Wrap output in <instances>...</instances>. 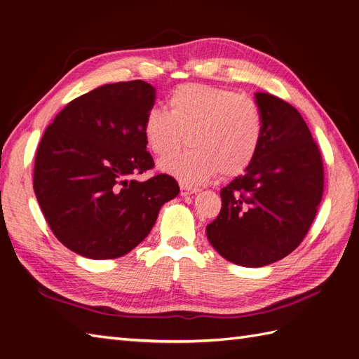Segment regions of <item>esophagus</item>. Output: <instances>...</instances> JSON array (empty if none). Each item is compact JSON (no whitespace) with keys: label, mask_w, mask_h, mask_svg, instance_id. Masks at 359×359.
Returning <instances> with one entry per match:
<instances>
[{"label":"esophagus","mask_w":359,"mask_h":359,"mask_svg":"<svg viewBox=\"0 0 359 359\" xmlns=\"http://www.w3.org/2000/svg\"><path fill=\"white\" fill-rule=\"evenodd\" d=\"M180 190H181L182 196H189V194H194V193L199 191L198 187H190L189 184H184V182L180 186Z\"/></svg>","instance_id":"obj_1"}]
</instances>
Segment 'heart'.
<instances>
[{"mask_svg":"<svg viewBox=\"0 0 359 359\" xmlns=\"http://www.w3.org/2000/svg\"><path fill=\"white\" fill-rule=\"evenodd\" d=\"M149 149L166 157L184 144L190 148L160 161V169L184 184H201L220 173L236 177L252 165L264 137L257 103L232 90L182 83L168 95V112L153 107L144 119Z\"/></svg>","mask_w":359,"mask_h":359,"instance_id":"1","label":"heart"}]
</instances>
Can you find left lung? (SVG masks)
<instances>
[{
  "label": "left lung",
  "instance_id": "obj_1",
  "mask_svg": "<svg viewBox=\"0 0 359 359\" xmlns=\"http://www.w3.org/2000/svg\"><path fill=\"white\" fill-rule=\"evenodd\" d=\"M264 137L244 175L222 189V210L206 226L211 245L241 266H265L306 238L323 194V163L301 114L266 93L256 94Z\"/></svg>",
  "mask_w": 359,
  "mask_h": 359
}]
</instances>
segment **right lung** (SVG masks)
<instances>
[{"label":"right lung","instance_id":"obj_1","mask_svg":"<svg viewBox=\"0 0 359 359\" xmlns=\"http://www.w3.org/2000/svg\"><path fill=\"white\" fill-rule=\"evenodd\" d=\"M156 90L145 81L99 86L72 100L43 135L34 161V193L50 231L72 252L115 259L142 243L161 205L180 193L154 168L144 119Z\"/></svg>","mask_w":359,"mask_h":359}]
</instances>
